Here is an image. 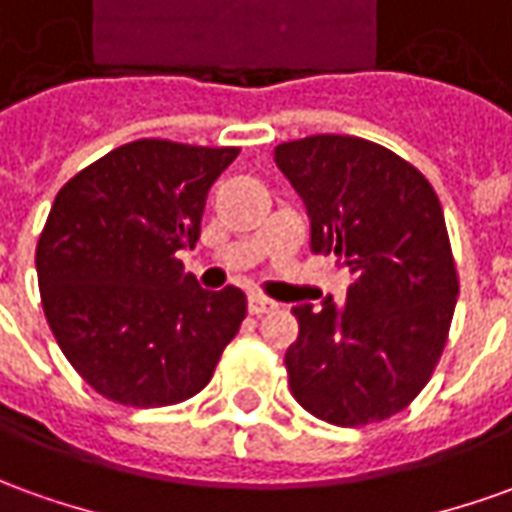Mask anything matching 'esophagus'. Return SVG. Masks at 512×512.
<instances>
[{
    "label": "esophagus",
    "instance_id": "obj_1",
    "mask_svg": "<svg viewBox=\"0 0 512 512\" xmlns=\"http://www.w3.org/2000/svg\"><path fill=\"white\" fill-rule=\"evenodd\" d=\"M278 303L270 301V298H264V295H250L248 298V312L250 315H264V312H273Z\"/></svg>",
    "mask_w": 512,
    "mask_h": 512
}]
</instances>
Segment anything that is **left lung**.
<instances>
[{
  "label": "left lung",
  "instance_id": "left-lung-1",
  "mask_svg": "<svg viewBox=\"0 0 512 512\" xmlns=\"http://www.w3.org/2000/svg\"><path fill=\"white\" fill-rule=\"evenodd\" d=\"M301 195L312 250L354 276L345 306H292L290 390L334 426L379 424L429 382L460 292L440 200L410 161L357 136H306L276 147Z\"/></svg>",
  "mask_w": 512,
  "mask_h": 512
}]
</instances>
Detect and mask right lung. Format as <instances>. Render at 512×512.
Wrapping results in <instances>:
<instances>
[{
    "instance_id": "right-lung-1",
    "label": "right lung",
    "mask_w": 512,
    "mask_h": 512,
    "mask_svg": "<svg viewBox=\"0 0 512 512\" xmlns=\"http://www.w3.org/2000/svg\"><path fill=\"white\" fill-rule=\"evenodd\" d=\"M239 147L139 139L63 183L38 236L44 315L63 357L100 396L169 407L197 396L245 320V292L200 290L195 248L211 183Z\"/></svg>"
}]
</instances>
